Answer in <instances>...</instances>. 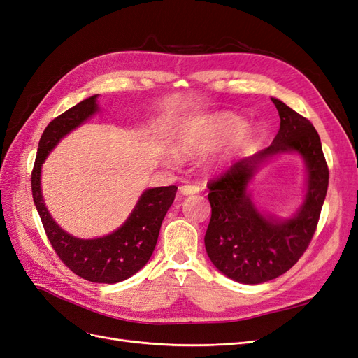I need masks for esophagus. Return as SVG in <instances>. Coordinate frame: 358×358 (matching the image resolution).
<instances>
[{"label": "esophagus", "instance_id": "1", "mask_svg": "<svg viewBox=\"0 0 358 358\" xmlns=\"http://www.w3.org/2000/svg\"><path fill=\"white\" fill-rule=\"evenodd\" d=\"M200 191V188L197 185H189V183H185L179 188V192L182 196H192V194H197Z\"/></svg>", "mask_w": 358, "mask_h": 358}]
</instances>
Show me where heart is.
<instances>
[{
    "mask_svg": "<svg viewBox=\"0 0 358 358\" xmlns=\"http://www.w3.org/2000/svg\"><path fill=\"white\" fill-rule=\"evenodd\" d=\"M252 136V127L243 124L239 116L220 113L189 122L179 138L178 150L185 158H197L227 142L225 148L210 161L212 167H222L249 145Z\"/></svg>",
    "mask_w": 358,
    "mask_h": 358,
    "instance_id": "b5f03b06",
    "label": "heart"
}]
</instances>
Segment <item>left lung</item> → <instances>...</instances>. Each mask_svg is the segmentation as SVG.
<instances>
[{"label": "left lung", "mask_w": 358, "mask_h": 358, "mask_svg": "<svg viewBox=\"0 0 358 358\" xmlns=\"http://www.w3.org/2000/svg\"><path fill=\"white\" fill-rule=\"evenodd\" d=\"M280 128L268 148L242 158L218 180L210 182V222L204 246L212 264L239 284L255 285L272 280L294 266L315 233L329 187V169L321 140L306 117L272 96ZM297 155L307 170L302 204L289 217L257 208L250 185L268 160Z\"/></svg>", "instance_id": "8db88e82"}]
</instances>
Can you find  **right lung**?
Returning <instances> with one entry per match:
<instances>
[{
	"instance_id": "right-lung-1",
	"label": "right lung",
	"mask_w": 358,
	"mask_h": 358,
	"mask_svg": "<svg viewBox=\"0 0 358 358\" xmlns=\"http://www.w3.org/2000/svg\"><path fill=\"white\" fill-rule=\"evenodd\" d=\"M99 112L101 109L96 94L64 112L46 127L38 142L31 188L48 239L64 264L91 282L116 284L136 275L149 262L158 241L162 220L175 200L178 187L145 189L125 222L106 236L80 239L61 229L52 218L43 199L41 166L64 137Z\"/></svg>"
}]
</instances>
